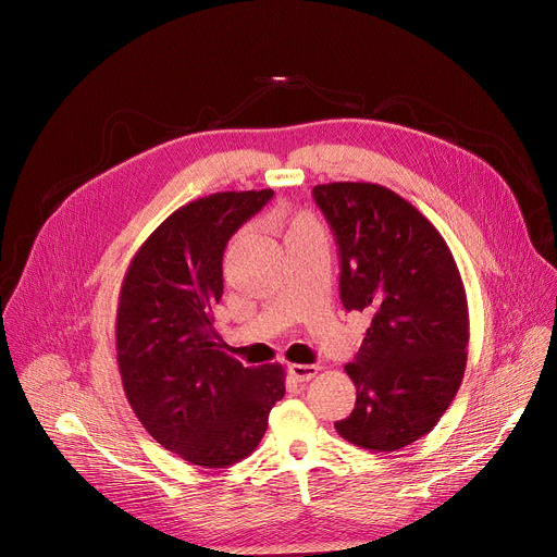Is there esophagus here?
Returning <instances> with one entry per match:
<instances>
[{
	"mask_svg": "<svg viewBox=\"0 0 557 557\" xmlns=\"http://www.w3.org/2000/svg\"><path fill=\"white\" fill-rule=\"evenodd\" d=\"M317 366H306V363H293V366H288V372H290V376L295 379V381H299V383H304V381H310L314 374H317Z\"/></svg>",
	"mask_w": 557,
	"mask_h": 557,
	"instance_id": "obj_1",
	"label": "esophagus"
}]
</instances>
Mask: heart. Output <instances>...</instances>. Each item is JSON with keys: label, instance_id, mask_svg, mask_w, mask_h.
<instances>
[{"label": "heart", "instance_id": "1", "mask_svg": "<svg viewBox=\"0 0 557 557\" xmlns=\"http://www.w3.org/2000/svg\"><path fill=\"white\" fill-rule=\"evenodd\" d=\"M312 224H317V222H314L310 215L299 213V215H293V218L286 222V233L297 231V228H301V226H312Z\"/></svg>", "mask_w": 557, "mask_h": 557}]
</instances>
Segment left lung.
<instances>
[{
	"mask_svg": "<svg viewBox=\"0 0 557 557\" xmlns=\"http://www.w3.org/2000/svg\"><path fill=\"white\" fill-rule=\"evenodd\" d=\"M339 247L342 301L372 322L346 363L357 404L335 428L370 451H396L441 421L467 366L469 312L438 228L376 183L314 185Z\"/></svg>",
	"mask_w": 557,
	"mask_h": 557,
	"instance_id": "left-lung-1",
	"label": "left lung"
}]
</instances>
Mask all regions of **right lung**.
<instances>
[{
  "instance_id": "right-lung-1",
  "label": "right lung",
  "mask_w": 557,
  "mask_h": 557,
  "mask_svg": "<svg viewBox=\"0 0 557 557\" xmlns=\"http://www.w3.org/2000/svg\"><path fill=\"white\" fill-rule=\"evenodd\" d=\"M271 196L218 191L183 205L138 247L119 293L116 361L127 401L165 449L207 469L247 458L286 392L280 363L245 368L220 350L211 312L228 237Z\"/></svg>"
}]
</instances>
